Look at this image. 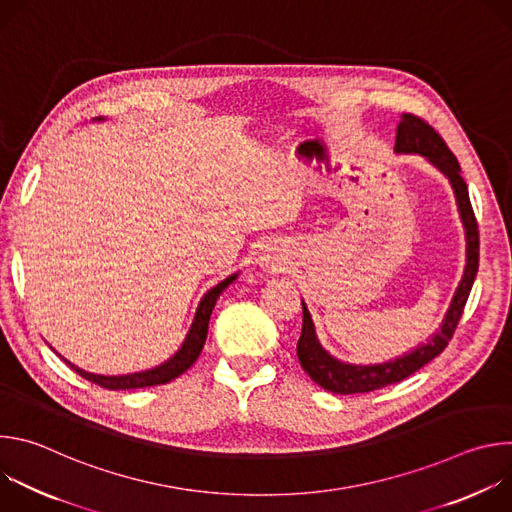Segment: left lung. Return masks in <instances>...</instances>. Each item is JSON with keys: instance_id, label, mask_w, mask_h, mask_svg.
I'll use <instances>...</instances> for the list:
<instances>
[{"instance_id": "8db88e82", "label": "left lung", "mask_w": 512, "mask_h": 512, "mask_svg": "<svg viewBox=\"0 0 512 512\" xmlns=\"http://www.w3.org/2000/svg\"><path fill=\"white\" fill-rule=\"evenodd\" d=\"M395 152L397 154H419L427 162H431L437 170L448 176L462 225L466 229V267L462 281L456 289L454 300L450 304V310L446 312V318L442 320V326L425 342L413 348L409 354L399 356L389 362L381 364H348L334 356H330L318 342L312 316L302 302L304 320H302V334L298 340V358L302 369L310 375L314 383H318L322 389L338 395H352V393H371L377 389H383L387 385L399 383L419 371L423 364L433 360L437 354L444 352L448 342L454 336V330L462 318L466 300L470 296V289L474 283V277L478 273V251H480V237H478V223L470 204L468 186L464 178L460 176V164L456 156L450 152L442 135L437 133L427 121H423L417 115L405 113L401 115V121L397 125V137H395Z\"/></svg>"}]
</instances>
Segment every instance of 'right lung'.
Here are the masks:
<instances>
[{
  "instance_id": "add662e5",
  "label": "right lung",
  "mask_w": 512,
  "mask_h": 512,
  "mask_svg": "<svg viewBox=\"0 0 512 512\" xmlns=\"http://www.w3.org/2000/svg\"><path fill=\"white\" fill-rule=\"evenodd\" d=\"M101 119V117H99ZM239 273H233L229 275L225 281H221L218 285H214L212 289H208L204 298L200 300L198 304V310H196V316H194V322L190 326V332L182 344V348L170 358L166 360L164 364H160V367L156 369H150V371H141V373H131V375H117V377H105V375H93V373H87L79 367H75V364L68 362L66 358H60L68 364V367L75 371L77 375H81L83 379L103 387V389H109V391H125V389H143V387H154V385H164V383H170L172 379L180 377L184 371H188L192 364L196 362V358L200 356L202 348H204V342H206V334H208V322H210V314H212V308L218 300V296L223 294V291L237 279Z\"/></svg>"
}]
</instances>
